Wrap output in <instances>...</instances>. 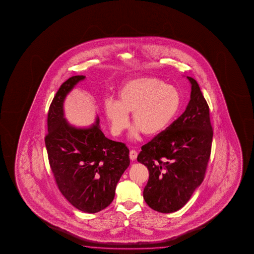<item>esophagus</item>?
Listing matches in <instances>:
<instances>
[{
	"label": "esophagus",
	"instance_id": "esophagus-1",
	"mask_svg": "<svg viewBox=\"0 0 254 254\" xmlns=\"http://www.w3.org/2000/svg\"><path fill=\"white\" fill-rule=\"evenodd\" d=\"M137 156H138V153L136 152L135 150H130L129 152V158L131 161H134V160H136L137 158Z\"/></svg>",
	"mask_w": 254,
	"mask_h": 254
}]
</instances>
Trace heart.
<instances>
[{
  "instance_id": "obj_1",
  "label": "heart",
  "mask_w": 254,
  "mask_h": 254,
  "mask_svg": "<svg viewBox=\"0 0 254 254\" xmlns=\"http://www.w3.org/2000/svg\"><path fill=\"white\" fill-rule=\"evenodd\" d=\"M181 102V93L175 87L158 78L144 76L125 82L118 92V102L112 99L106 101L105 113L113 133L120 134L126 129L128 114H132L137 128L131 137H137L140 130L147 137H155L171 125Z\"/></svg>"
}]
</instances>
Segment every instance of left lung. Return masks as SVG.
<instances>
[{
    "label": "left lung",
    "mask_w": 254,
    "mask_h": 254,
    "mask_svg": "<svg viewBox=\"0 0 254 254\" xmlns=\"http://www.w3.org/2000/svg\"><path fill=\"white\" fill-rule=\"evenodd\" d=\"M187 78L191 94L185 112L142 146L137 158L149 172L143 197L162 213L174 212L189 202L202 184L211 155L213 131L209 106L197 82Z\"/></svg>",
    "instance_id": "1"
}]
</instances>
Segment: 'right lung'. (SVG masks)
Instances as JSON below:
<instances>
[{
	"label": "right lung",
	"instance_id": "1",
	"mask_svg": "<svg viewBox=\"0 0 254 254\" xmlns=\"http://www.w3.org/2000/svg\"><path fill=\"white\" fill-rule=\"evenodd\" d=\"M85 79L69 78L57 91L48 112L45 146L57 185L78 210L96 213L112 202L116 185L129 167V149L105 137L99 117L89 128H76L64 117V99Z\"/></svg>",
	"mask_w": 254,
	"mask_h": 254
}]
</instances>
